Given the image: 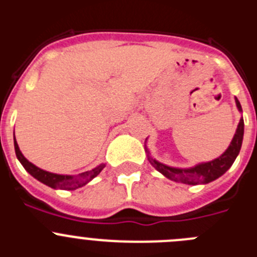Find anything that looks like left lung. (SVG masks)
Returning <instances> with one entry per match:
<instances>
[{
	"label": "left lung",
	"mask_w": 257,
	"mask_h": 257,
	"mask_svg": "<svg viewBox=\"0 0 257 257\" xmlns=\"http://www.w3.org/2000/svg\"><path fill=\"white\" fill-rule=\"evenodd\" d=\"M235 105H237L238 110L242 112V106L238 99L235 97ZM243 133H244V122L243 117L239 119V123L237 126L234 136L231 139L230 144H229L228 149L220 157L215 158L208 162H202L198 165L189 167V169H179V167H171L165 163L158 162L154 160L153 157L149 153L148 148L145 147V152H147V157L151 165L158 172L166 176L167 179L176 183L188 184V185H197V184H208L211 181L219 179L221 175L225 174L231 165L234 163L235 158L239 154L240 147H242V142H243Z\"/></svg>",
	"instance_id": "8db88e82"
}]
</instances>
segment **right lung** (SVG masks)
Listing matches in <instances>:
<instances>
[{"mask_svg": "<svg viewBox=\"0 0 257 257\" xmlns=\"http://www.w3.org/2000/svg\"><path fill=\"white\" fill-rule=\"evenodd\" d=\"M14 147H15V154H17L18 160L22 163L23 167L29 172L35 179L41 181L42 184L47 185V187L52 188V189H63V190H76L78 188L83 187L87 183L96 178L97 175L100 174L101 170L105 167V163L96 166L95 169L90 170V171L82 172L78 175H60V174H54V172L45 171V170L40 169L32 162H29L26 157L23 156L20 152L19 145H18L17 140L14 139Z\"/></svg>", "mask_w": 257, "mask_h": 257, "instance_id": "1", "label": "right lung"}]
</instances>
